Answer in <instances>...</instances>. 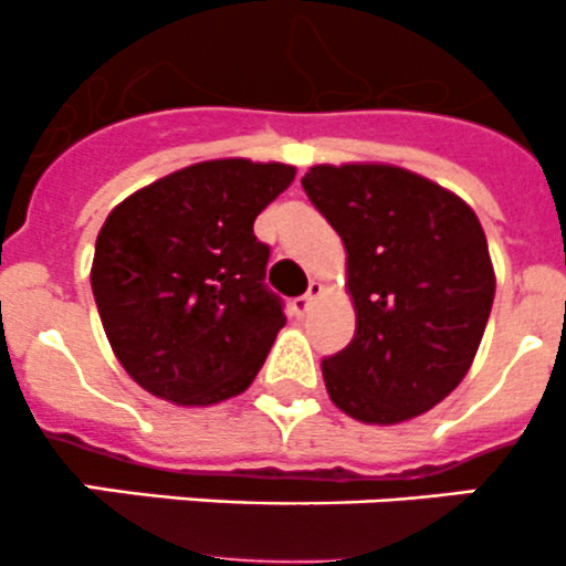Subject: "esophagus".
I'll use <instances>...</instances> for the list:
<instances>
[{
  "label": "esophagus",
  "mask_w": 566,
  "mask_h": 566,
  "mask_svg": "<svg viewBox=\"0 0 566 566\" xmlns=\"http://www.w3.org/2000/svg\"><path fill=\"white\" fill-rule=\"evenodd\" d=\"M323 295V284L319 282H310V290H306L304 295H298V298H293V312L295 315H306V312L312 310V304Z\"/></svg>",
  "instance_id": "1"
}]
</instances>
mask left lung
Masks as SVG:
<instances>
[{
  "mask_svg": "<svg viewBox=\"0 0 566 566\" xmlns=\"http://www.w3.org/2000/svg\"><path fill=\"white\" fill-rule=\"evenodd\" d=\"M306 197L339 232L356 334L323 358L336 408L397 424L436 408L471 367L495 295L476 213L427 177L386 164H319Z\"/></svg>",
  "mask_w": 566,
  "mask_h": 566,
  "instance_id": "left-lung-1",
  "label": "left lung"
}]
</instances>
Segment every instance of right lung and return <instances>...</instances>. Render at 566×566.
<instances>
[{"instance_id": "add662e5", "label": "right lung", "mask_w": 566, "mask_h": 566, "mask_svg": "<svg viewBox=\"0 0 566 566\" xmlns=\"http://www.w3.org/2000/svg\"><path fill=\"white\" fill-rule=\"evenodd\" d=\"M293 177L287 164L202 161L108 213L90 282L114 356L142 389L175 405L249 389L287 323L254 219Z\"/></svg>"}]
</instances>
